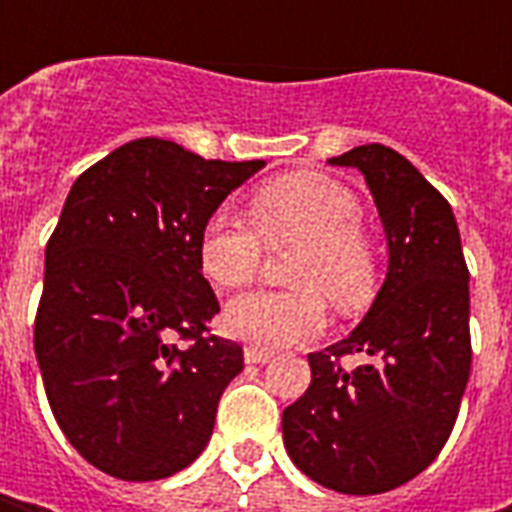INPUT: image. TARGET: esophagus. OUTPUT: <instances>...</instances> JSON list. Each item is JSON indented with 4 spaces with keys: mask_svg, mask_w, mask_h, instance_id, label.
Returning <instances> with one entry per match:
<instances>
[{
    "mask_svg": "<svg viewBox=\"0 0 512 512\" xmlns=\"http://www.w3.org/2000/svg\"><path fill=\"white\" fill-rule=\"evenodd\" d=\"M273 359V350H267V347H253V344H247L245 347V362L247 364H265Z\"/></svg>",
    "mask_w": 512,
    "mask_h": 512,
    "instance_id": "34e87169",
    "label": "esophagus"
}]
</instances>
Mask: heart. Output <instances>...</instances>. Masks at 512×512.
<instances>
[{"label":"heart","instance_id":"heart-1","mask_svg":"<svg viewBox=\"0 0 512 512\" xmlns=\"http://www.w3.org/2000/svg\"><path fill=\"white\" fill-rule=\"evenodd\" d=\"M250 228L216 213L199 236V267L222 290L256 279L265 247H296L287 282L293 290H253L225 310L236 339L285 347L316 339L327 325L325 296L342 313H359L379 287V256L362 227V202L325 173H287L247 196Z\"/></svg>","mask_w":512,"mask_h":512}]
</instances>
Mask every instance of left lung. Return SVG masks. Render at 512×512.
Here are the masks:
<instances>
[{"label":"left lung","mask_w":512,"mask_h":512,"mask_svg":"<svg viewBox=\"0 0 512 512\" xmlns=\"http://www.w3.org/2000/svg\"><path fill=\"white\" fill-rule=\"evenodd\" d=\"M359 168L390 250L370 313L347 339L307 353L310 387L285 407L293 464L350 496L387 493L442 453L470 376V270L442 193L387 145L330 159ZM363 362L347 368L344 358Z\"/></svg>","instance_id":"1"}]
</instances>
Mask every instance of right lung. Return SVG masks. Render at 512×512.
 <instances>
[{"label":"right lung","mask_w":512,"mask_h":512,"mask_svg":"<svg viewBox=\"0 0 512 512\" xmlns=\"http://www.w3.org/2000/svg\"><path fill=\"white\" fill-rule=\"evenodd\" d=\"M265 162L133 139L70 187L45 250L33 347L50 410L93 467L168 479L210 442L242 344L213 336L199 236Z\"/></svg>","instance_id":"obj_1"}]
</instances>
